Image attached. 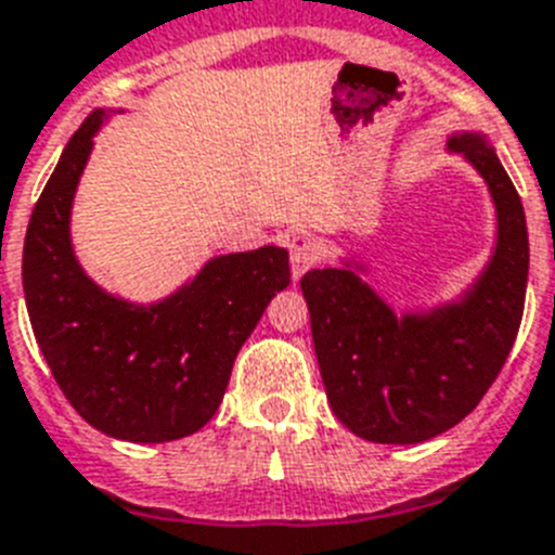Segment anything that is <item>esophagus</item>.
<instances>
[{
	"mask_svg": "<svg viewBox=\"0 0 555 555\" xmlns=\"http://www.w3.org/2000/svg\"><path fill=\"white\" fill-rule=\"evenodd\" d=\"M288 253H292V278L295 281H300L302 274L320 260V246L309 235H295V238L288 241Z\"/></svg>",
	"mask_w": 555,
	"mask_h": 555,
	"instance_id": "esophagus-1",
	"label": "esophagus"
}]
</instances>
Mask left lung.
Returning a JSON list of instances; mask_svg holds the SVG:
<instances>
[{"instance_id":"1","label":"left lung","mask_w":555,"mask_h":555,"mask_svg":"<svg viewBox=\"0 0 555 555\" xmlns=\"http://www.w3.org/2000/svg\"><path fill=\"white\" fill-rule=\"evenodd\" d=\"M447 149L480 173L496 212L494 253L472 286L429 311H396L353 258L300 281L331 410L373 443H421L461 424L522 323L530 255L519 193L482 131H457Z\"/></svg>"}]
</instances>
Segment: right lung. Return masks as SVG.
<instances>
[{
	"label": "right lung",
	"instance_id": "1",
	"mask_svg": "<svg viewBox=\"0 0 555 555\" xmlns=\"http://www.w3.org/2000/svg\"><path fill=\"white\" fill-rule=\"evenodd\" d=\"M108 117L94 108L83 120L33 207L22 255L27 314L80 418L108 438L165 443L216 415L241 345L274 292L288 286V253L216 255L149 306L108 295L83 272L69 235L80 173Z\"/></svg>",
	"mask_w": 555,
	"mask_h": 555
}]
</instances>
